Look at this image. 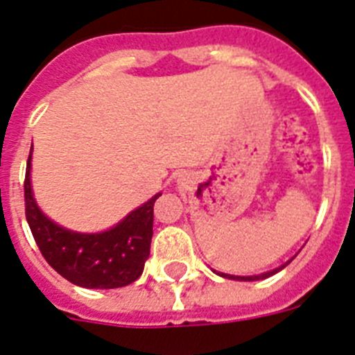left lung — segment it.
Returning <instances> with one entry per match:
<instances>
[{
  "label": "left lung",
  "mask_w": 355,
  "mask_h": 355,
  "mask_svg": "<svg viewBox=\"0 0 355 355\" xmlns=\"http://www.w3.org/2000/svg\"><path fill=\"white\" fill-rule=\"evenodd\" d=\"M298 254H295L293 255L291 259H289V261H286L284 264H280L279 268H275V270H270V271H264V273H259V275H229V273H223V271H216L214 270V273L216 275H220V277H223V279H230V280H239V282H252V280H263V279H268V277H271V275H275V273H279L280 270H284L286 266H288L289 263H291L293 259L297 257Z\"/></svg>",
  "instance_id": "1"
}]
</instances>
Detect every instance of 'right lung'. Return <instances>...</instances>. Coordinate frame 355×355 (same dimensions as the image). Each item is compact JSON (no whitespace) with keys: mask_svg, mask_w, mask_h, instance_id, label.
Wrapping results in <instances>:
<instances>
[{"mask_svg":"<svg viewBox=\"0 0 355 355\" xmlns=\"http://www.w3.org/2000/svg\"><path fill=\"white\" fill-rule=\"evenodd\" d=\"M160 195L157 193L110 229L76 232L58 225L37 205L32 187V152L26 162L24 205L33 239L49 266L80 288L114 289L139 279L150 257L153 205Z\"/></svg>","mask_w":355,"mask_h":355,"instance_id":"1","label":"right lung"}]
</instances>
